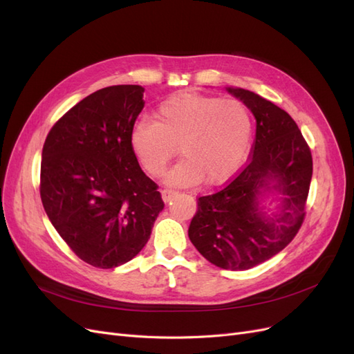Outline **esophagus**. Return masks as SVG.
Masks as SVG:
<instances>
[{"instance_id":"34e87169","label":"esophagus","mask_w":354,"mask_h":354,"mask_svg":"<svg viewBox=\"0 0 354 354\" xmlns=\"http://www.w3.org/2000/svg\"><path fill=\"white\" fill-rule=\"evenodd\" d=\"M160 195H162V199H164L165 202H168L171 198L177 195V192H176V190H173V189H168V187H165V189L160 190Z\"/></svg>"}]
</instances>
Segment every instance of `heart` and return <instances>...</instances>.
Wrapping results in <instances>:
<instances>
[{
  "mask_svg": "<svg viewBox=\"0 0 354 354\" xmlns=\"http://www.w3.org/2000/svg\"><path fill=\"white\" fill-rule=\"evenodd\" d=\"M252 118L236 99L181 93L160 103L151 118L138 120L130 131V146L143 169L160 177L177 153L181 162L171 169L168 183L208 185L226 181L248 152Z\"/></svg>",
  "mask_w": 354,
  "mask_h": 354,
  "instance_id": "obj_1",
  "label": "heart"
}]
</instances>
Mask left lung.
Returning a JSON list of instances; mask_svg holds the SVG:
<instances>
[{
	"mask_svg": "<svg viewBox=\"0 0 354 354\" xmlns=\"http://www.w3.org/2000/svg\"><path fill=\"white\" fill-rule=\"evenodd\" d=\"M229 91L254 113L255 140L248 162L236 176L198 198L189 238L214 266L248 270L281 252L301 229L313 159L298 125L283 109L248 90ZM273 179L274 187L286 195L283 211L279 216L264 218L258 195Z\"/></svg>",
	"mask_w": 354,
	"mask_h": 354,
	"instance_id": "left-lung-1",
	"label": "left lung"
}]
</instances>
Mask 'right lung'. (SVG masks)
I'll list each match as a JSON object with an SVG mask.
<instances>
[{"label": "right lung", "mask_w": 354, "mask_h": 354, "mask_svg": "<svg viewBox=\"0 0 354 354\" xmlns=\"http://www.w3.org/2000/svg\"><path fill=\"white\" fill-rule=\"evenodd\" d=\"M143 91L112 85L87 95L53 125L42 147V205L69 248L99 269L134 259L164 208L130 146Z\"/></svg>", "instance_id": "add662e5"}]
</instances>
